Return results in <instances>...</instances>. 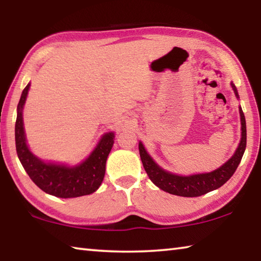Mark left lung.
<instances>
[{
	"label": "left lung",
	"mask_w": 261,
	"mask_h": 261,
	"mask_svg": "<svg viewBox=\"0 0 261 261\" xmlns=\"http://www.w3.org/2000/svg\"><path fill=\"white\" fill-rule=\"evenodd\" d=\"M233 93H235L237 100H240L237 88L235 84L230 83ZM241 116V140L236 148L233 155L224 162L222 166L216 168L215 170L210 173H198L191 175H178L171 171L163 169L159 166L155 160L149 155L147 149L145 148L144 144L139 140V154L141 162L145 168L149 179L156 185L159 189L163 190L170 194L179 197H199L207 192L213 191L227 182L235 173L238 165L243 158L246 147V122L245 116L243 113L242 107H238Z\"/></svg>",
	"instance_id": "1"
}]
</instances>
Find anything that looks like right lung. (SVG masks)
<instances>
[{
  "instance_id": "1",
  "label": "right lung",
  "mask_w": 261,
  "mask_h": 261,
  "mask_svg": "<svg viewBox=\"0 0 261 261\" xmlns=\"http://www.w3.org/2000/svg\"><path fill=\"white\" fill-rule=\"evenodd\" d=\"M30 86L31 83L21 92L17 106L15 139L17 155L21 166L35 185L51 196L67 199L95 192L105 177L106 162L113 148L115 132L109 131L101 136L90 155L77 165L42 160L31 151L26 140L23 110Z\"/></svg>"
}]
</instances>
